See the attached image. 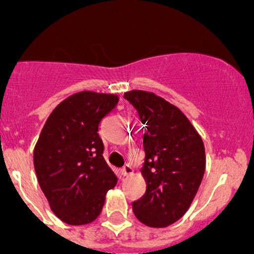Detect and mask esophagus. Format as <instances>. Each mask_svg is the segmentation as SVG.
Returning <instances> with one entry per match:
<instances>
[{
  "label": "esophagus",
  "instance_id": "34e87169",
  "mask_svg": "<svg viewBox=\"0 0 254 254\" xmlns=\"http://www.w3.org/2000/svg\"><path fill=\"white\" fill-rule=\"evenodd\" d=\"M122 175L127 177V176H131L132 175V167L130 165H127L123 167L122 170Z\"/></svg>",
  "mask_w": 254,
  "mask_h": 254
}]
</instances>
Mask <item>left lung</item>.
<instances>
[{
  "mask_svg": "<svg viewBox=\"0 0 254 254\" xmlns=\"http://www.w3.org/2000/svg\"><path fill=\"white\" fill-rule=\"evenodd\" d=\"M124 98L145 125L146 191L132 203L135 216L146 226L167 227L187 212L205 172V147L184 113L162 97L132 89Z\"/></svg>",
  "mask_w": 254,
  "mask_h": 254,
  "instance_id": "left-lung-1",
  "label": "left lung"
}]
</instances>
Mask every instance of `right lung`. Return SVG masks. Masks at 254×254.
<instances>
[{"label": "right lung", "instance_id": "right-lung-1", "mask_svg": "<svg viewBox=\"0 0 254 254\" xmlns=\"http://www.w3.org/2000/svg\"><path fill=\"white\" fill-rule=\"evenodd\" d=\"M112 93L82 91L49 115L33 153L38 182L54 214L68 225H87L103 209L118 179L103 157L101 120L117 107Z\"/></svg>", "mask_w": 254, "mask_h": 254}]
</instances>
